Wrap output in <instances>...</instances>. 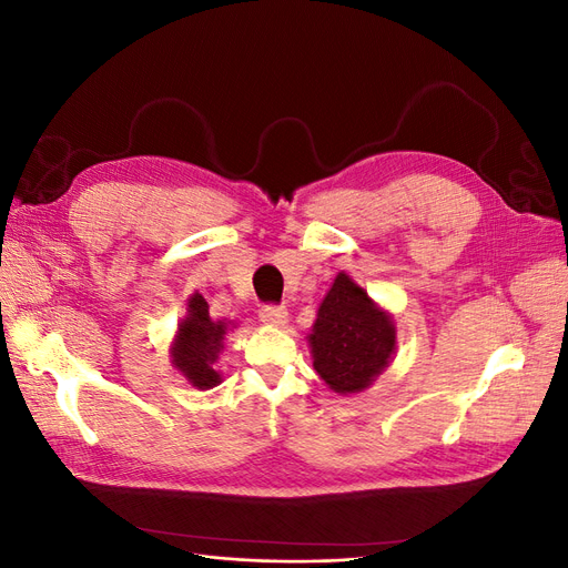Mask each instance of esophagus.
<instances>
[{
  "mask_svg": "<svg viewBox=\"0 0 568 568\" xmlns=\"http://www.w3.org/2000/svg\"><path fill=\"white\" fill-rule=\"evenodd\" d=\"M261 322H265V324H270V326H282V324H286V307L284 305H274V303H270V305H263L261 307Z\"/></svg>",
  "mask_w": 568,
  "mask_h": 568,
  "instance_id": "obj_1",
  "label": "esophagus"
}]
</instances>
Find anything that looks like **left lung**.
Returning a JSON list of instances; mask_svg holds the SVG:
<instances>
[{"label": "left lung", "instance_id": "obj_1", "mask_svg": "<svg viewBox=\"0 0 568 568\" xmlns=\"http://www.w3.org/2000/svg\"><path fill=\"white\" fill-rule=\"evenodd\" d=\"M311 348L324 384L336 393H357L388 365L395 329L367 291L341 272L317 311Z\"/></svg>", "mask_w": 568, "mask_h": 568}]
</instances>
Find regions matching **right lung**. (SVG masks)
I'll return each instance as SVG.
<instances>
[{
  "instance_id": "1",
  "label": "right lung",
  "mask_w": 568,
  "mask_h": 568,
  "mask_svg": "<svg viewBox=\"0 0 568 568\" xmlns=\"http://www.w3.org/2000/svg\"><path fill=\"white\" fill-rule=\"evenodd\" d=\"M227 324L213 322L209 315V303L201 294L189 298V315L180 324L178 338L173 343V365L196 388H213L220 384V374L213 369L217 353L222 348Z\"/></svg>"
}]
</instances>
